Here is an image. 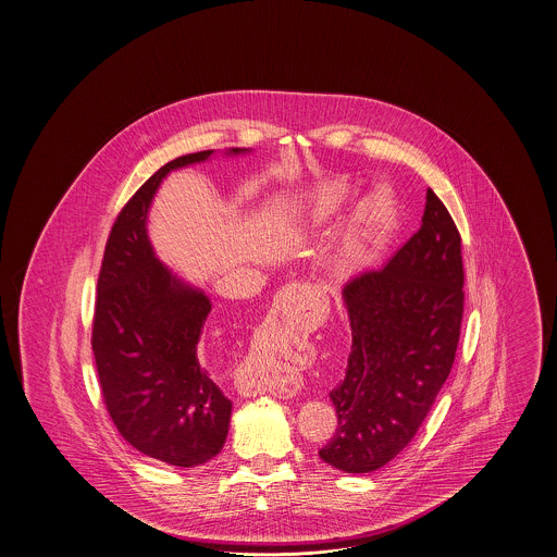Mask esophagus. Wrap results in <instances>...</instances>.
Segmentation results:
<instances>
[{
  "label": "esophagus",
  "mask_w": 557,
  "mask_h": 557,
  "mask_svg": "<svg viewBox=\"0 0 557 557\" xmlns=\"http://www.w3.org/2000/svg\"><path fill=\"white\" fill-rule=\"evenodd\" d=\"M293 293H295V290H293ZM288 301H290V297H288ZM293 302H295V297H293ZM283 307H285V305H283ZM281 311H283L281 319H290V321H295V323H301L302 315H305V313H302L305 309H301V307H293V305H290L288 309H281ZM276 327H278V319L267 323V332H274ZM256 393H258V388H248V391H246L248 397L256 395ZM288 395H290V393H288Z\"/></svg>",
  "instance_id": "1"
}]
</instances>
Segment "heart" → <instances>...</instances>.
Listing matches in <instances>:
<instances>
[{"label": "heart", "instance_id": "heart-1", "mask_svg": "<svg viewBox=\"0 0 557 557\" xmlns=\"http://www.w3.org/2000/svg\"><path fill=\"white\" fill-rule=\"evenodd\" d=\"M356 201L350 185L325 187L307 203L302 215V227L307 232H321L330 225L342 222ZM398 225V203L395 193L388 187H379L362 199L346 230L339 248L337 272L348 276L368 267L374 256L381 252L386 242L395 234ZM271 384V381H264Z\"/></svg>", "mask_w": 557, "mask_h": 557}]
</instances>
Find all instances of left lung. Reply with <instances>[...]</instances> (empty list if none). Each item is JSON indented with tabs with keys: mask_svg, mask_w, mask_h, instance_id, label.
Here are the masks:
<instances>
[{
	"mask_svg": "<svg viewBox=\"0 0 557 557\" xmlns=\"http://www.w3.org/2000/svg\"><path fill=\"white\" fill-rule=\"evenodd\" d=\"M461 238L428 189L421 227L381 271L342 290L351 330L344 381L330 393L334 437L319 458L366 474L400 454L449 376L463 313Z\"/></svg>",
	"mask_w": 557,
	"mask_h": 557,
	"instance_id": "left-lung-1",
	"label": "left lung"
}]
</instances>
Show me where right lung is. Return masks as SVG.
Masks as SVG:
<instances>
[{"instance_id":"right-lung-1","label":"right lung","mask_w":557,"mask_h":557,"mask_svg":"<svg viewBox=\"0 0 557 557\" xmlns=\"http://www.w3.org/2000/svg\"><path fill=\"white\" fill-rule=\"evenodd\" d=\"M211 154L171 160L134 193L113 223L97 278L91 348L108 413L127 444L178 468L222 451L232 400L197 358L211 301L160 262L146 222L162 178Z\"/></svg>"}]
</instances>
